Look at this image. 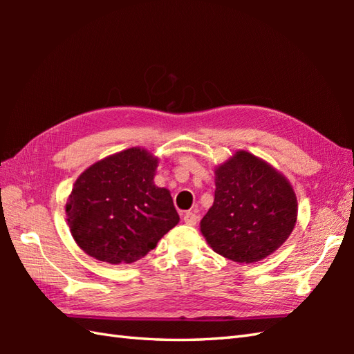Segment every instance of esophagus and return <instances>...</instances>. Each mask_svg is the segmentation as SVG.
Wrapping results in <instances>:
<instances>
[{
  "mask_svg": "<svg viewBox=\"0 0 354 354\" xmlns=\"http://www.w3.org/2000/svg\"><path fill=\"white\" fill-rule=\"evenodd\" d=\"M184 222L187 223V225H196L198 223V216L194 214L193 212H187L185 214H184Z\"/></svg>",
  "mask_w": 354,
  "mask_h": 354,
  "instance_id": "34e87169",
  "label": "esophagus"
}]
</instances>
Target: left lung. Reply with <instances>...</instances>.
Masks as SVG:
<instances>
[{"label": "left lung", "instance_id": "1", "mask_svg": "<svg viewBox=\"0 0 354 354\" xmlns=\"http://www.w3.org/2000/svg\"><path fill=\"white\" fill-rule=\"evenodd\" d=\"M214 202L201 221L213 251L236 263L275 252L295 228L297 194L281 171L246 150L214 169Z\"/></svg>", "mask_w": 354, "mask_h": 354}]
</instances>
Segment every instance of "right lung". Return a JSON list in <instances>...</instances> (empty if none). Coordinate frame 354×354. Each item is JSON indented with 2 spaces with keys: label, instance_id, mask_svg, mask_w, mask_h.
<instances>
[{
  "label": "right lung",
  "instance_id": "right-lung-1",
  "mask_svg": "<svg viewBox=\"0 0 354 354\" xmlns=\"http://www.w3.org/2000/svg\"><path fill=\"white\" fill-rule=\"evenodd\" d=\"M158 158L145 147L109 155L80 173L65 205L73 239L93 259L127 265L178 225L171 194L156 187Z\"/></svg>",
  "mask_w": 354,
  "mask_h": 354
}]
</instances>
